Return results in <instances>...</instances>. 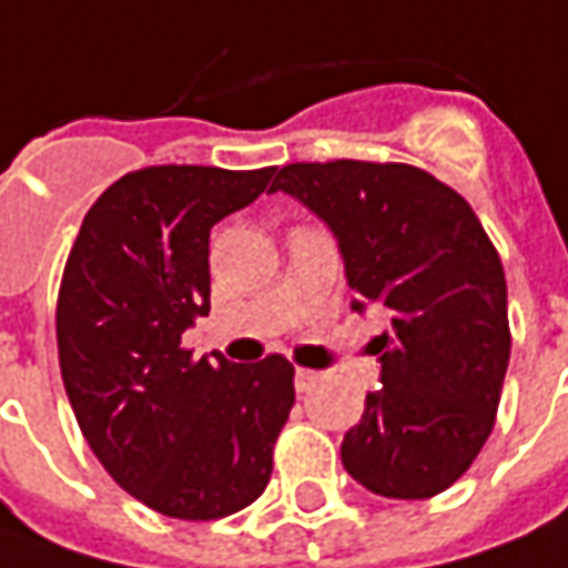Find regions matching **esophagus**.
Masks as SVG:
<instances>
[{
    "label": "esophagus",
    "mask_w": 568,
    "mask_h": 568,
    "mask_svg": "<svg viewBox=\"0 0 568 568\" xmlns=\"http://www.w3.org/2000/svg\"><path fill=\"white\" fill-rule=\"evenodd\" d=\"M316 382H320V373H316V369H295V388H298L301 395L311 392Z\"/></svg>",
    "instance_id": "1"
}]
</instances>
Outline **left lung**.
<instances>
[{"instance_id":"1","label":"left lung","mask_w":568,"mask_h":568,"mask_svg":"<svg viewBox=\"0 0 568 568\" xmlns=\"http://www.w3.org/2000/svg\"><path fill=\"white\" fill-rule=\"evenodd\" d=\"M307 204L338 239L354 301L388 329L369 342L382 388L342 442L373 495L423 500L473 466L510 364L507 280L460 192L410 164H285L270 192Z\"/></svg>"}]
</instances>
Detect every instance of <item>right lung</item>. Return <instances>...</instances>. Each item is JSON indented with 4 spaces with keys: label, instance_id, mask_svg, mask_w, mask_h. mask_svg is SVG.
I'll use <instances>...</instances> for the list:
<instances>
[{
    "label": "right lung",
    "instance_id": "obj_1",
    "mask_svg": "<svg viewBox=\"0 0 568 568\" xmlns=\"http://www.w3.org/2000/svg\"><path fill=\"white\" fill-rule=\"evenodd\" d=\"M276 168L161 164L121 176L77 233L61 288L58 364L92 454L161 516L207 523L254 504L295 404V366L214 364L183 348L211 311V226Z\"/></svg>",
    "mask_w": 568,
    "mask_h": 568
}]
</instances>
